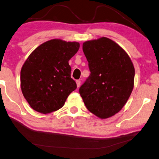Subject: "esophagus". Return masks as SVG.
I'll use <instances>...</instances> for the list:
<instances>
[{"instance_id":"1","label":"esophagus","mask_w":159,"mask_h":159,"mask_svg":"<svg viewBox=\"0 0 159 159\" xmlns=\"http://www.w3.org/2000/svg\"><path fill=\"white\" fill-rule=\"evenodd\" d=\"M76 84H77L78 87H79L80 85H81V81H80V80H77V81H76Z\"/></svg>"}]
</instances>
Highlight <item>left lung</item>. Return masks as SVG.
<instances>
[{"mask_svg": "<svg viewBox=\"0 0 159 159\" xmlns=\"http://www.w3.org/2000/svg\"><path fill=\"white\" fill-rule=\"evenodd\" d=\"M90 75L79 93L86 107L100 119L111 117L127 103L134 89L135 70L129 56L106 37L83 43Z\"/></svg>", "mask_w": 159, "mask_h": 159, "instance_id": "left-lung-1", "label": "left lung"}]
</instances>
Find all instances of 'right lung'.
<instances>
[{
    "label": "right lung",
    "mask_w": 159,
    "mask_h": 159,
    "mask_svg": "<svg viewBox=\"0 0 159 159\" xmlns=\"http://www.w3.org/2000/svg\"><path fill=\"white\" fill-rule=\"evenodd\" d=\"M79 48L77 42L51 39L38 46L25 60L20 71V86L34 110L48 114L65 105L77 88L68 61Z\"/></svg>",
    "instance_id": "obj_1"
}]
</instances>
